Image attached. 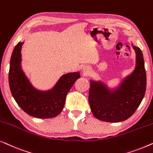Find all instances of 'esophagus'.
<instances>
[{"label": "esophagus", "instance_id": "esophagus-1", "mask_svg": "<svg viewBox=\"0 0 153 153\" xmlns=\"http://www.w3.org/2000/svg\"><path fill=\"white\" fill-rule=\"evenodd\" d=\"M86 72H87V71H86Z\"/></svg>", "mask_w": 153, "mask_h": 153}]
</instances>
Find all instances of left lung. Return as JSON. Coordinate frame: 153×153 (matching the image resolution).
<instances>
[{"label":"left lung","instance_id":"left-lung-1","mask_svg":"<svg viewBox=\"0 0 153 153\" xmlns=\"http://www.w3.org/2000/svg\"><path fill=\"white\" fill-rule=\"evenodd\" d=\"M136 52V68L116 90H110L101 81H91L88 101L96 118L109 123L122 122L134 114L145 95L146 73L141 50Z\"/></svg>","mask_w":153,"mask_h":153}]
</instances>
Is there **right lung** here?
<instances>
[{
    "label": "right lung",
    "instance_id": "obj_1",
    "mask_svg": "<svg viewBox=\"0 0 153 153\" xmlns=\"http://www.w3.org/2000/svg\"><path fill=\"white\" fill-rule=\"evenodd\" d=\"M24 42H19L12 51L9 70V84L12 95L22 110L38 118L57 116L63 109L67 94L77 79L79 72L62 75L51 90L35 89L23 72L21 65V50Z\"/></svg>",
    "mask_w": 153,
    "mask_h": 153
}]
</instances>
